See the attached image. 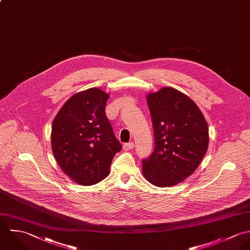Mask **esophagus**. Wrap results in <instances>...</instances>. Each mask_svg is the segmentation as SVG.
Segmentation results:
<instances>
[{"mask_svg":"<svg viewBox=\"0 0 250 250\" xmlns=\"http://www.w3.org/2000/svg\"><path fill=\"white\" fill-rule=\"evenodd\" d=\"M133 147H134V144H133L132 142L125 143V144H124V146H123V148H124V150H132V149H133Z\"/></svg>","mask_w":250,"mask_h":250,"instance_id":"esophagus-1","label":"esophagus"}]
</instances>
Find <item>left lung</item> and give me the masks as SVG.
I'll return each instance as SVG.
<instances>
[{"label": "left lung", "mask_w": 250, "mask_h": 250, "mask_svg": "<svg viewBox=\"0 0 250 250\" xmlns=\"http://www.w3.org/2000/svg\"><path fill=\"white\" fill-rule=\"evenodd\" d=\"M147 103L155 147L142 173L155 187H173L198 168L208 146V124L197 104L174 88L149 93Z\"/></svg>", "instance_id": "obj_1"}]
</instances>
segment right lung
<instances>
[{
	"label": "right lung",
	"instance_id": "add662e5",
	"mask_svg": "<svg viewBox=\"0 0 250 250\" xmlns=\"http://www.w3.org/2000/svg\"><path fill=\"white\" fill-rule=\"evenodd\" d=\"M109 94L99 88L76 93L57 113L51 131L53 155L62 172L80 186H92L110 172L122 150L105 114Z\"/></svg>",
	"mask_w": 250,
	"mask_h": 250
}]
</instances>
